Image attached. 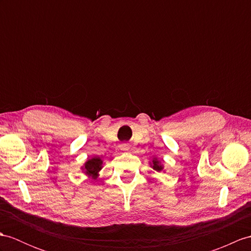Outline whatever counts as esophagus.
<instances>
[{
  "label": "esophagus",
  "mask_w": 251,
  "mask_h": 251,
  "mask_svg": "<svg viewBox=\"0 0 251 251\" xmlns=\"http://www.w3.org/2000/svg\"><path fill=\"white\" fill-rule=\"evenodd\" d=\"M121 148H122V150H127L129 149V146H127V144H122Z\"/></svg>",
  "instance_id": "obj_1"
}]
</instances>
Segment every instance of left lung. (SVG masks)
Wrapping results in <instances>:
<instances>
[{
  "instance_id": "8db88e82",
  "label": "left lung",
  "mask_w": 251,
  "mask_h": 251,
  "mask_svg": "<svg viewBox=\"0 0 251 251\" xmlns=\"http://www.w3.org/2000/svg\"><path fill=\"white\" fill-rule=\"evenodd\" d=\"M152 168H153L154 170H156V172H161L163 167L161 166L160 163H158L157 161H153V165H152Z\"/></svg>"
}]
</instances>
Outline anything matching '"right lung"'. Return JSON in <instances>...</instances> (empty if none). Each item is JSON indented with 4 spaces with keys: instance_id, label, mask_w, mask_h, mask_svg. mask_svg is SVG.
<instances>
[{
    "instance_id": "obj_1",
    "label": "right lung",
    "mask_w": 251,
    "mask_h": 251,
    "mask_svg": "<svg viewBox=\"0 0 251 251\" xmlns=\"http://www.w3.org/2000/svg\"><path fill=\"white\" fill-rule=\"evenodd\" d=\"M101 165H102L101 158L99 157L91 158V160L87 161L86 164H85V170H86L85 173L89 176H93L95 178V176H97L98 175V172L101 169Z\"/></svg>"
}]
</instances>
